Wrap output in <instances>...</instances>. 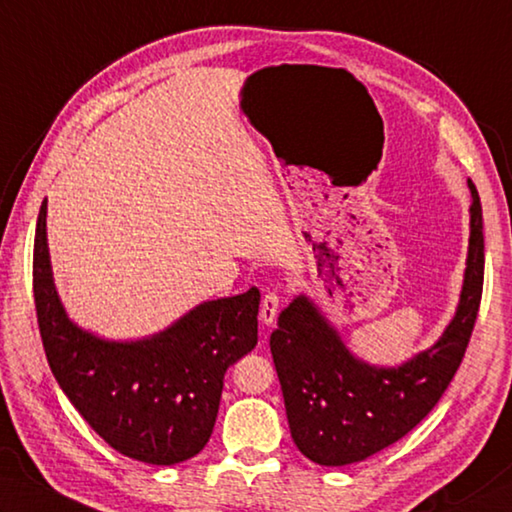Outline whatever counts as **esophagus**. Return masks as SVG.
<instances>
[{"instance_id": "esophagus-1", "label": "esophagus", "mask_w": 512, "mask_h": 512, "mask_svg": "<svg viewBox=\"0 0 512 512\" xmlns=\"http://www.w3.org/2000/svg\"><path fill=\"white\" fill-rule=\"evenodd\" d=\"M279 306H282V295H279L277 290H268L262 299V310H259V319H262V324L270 326L275 322Z\"/></svg>"}]
</instances>
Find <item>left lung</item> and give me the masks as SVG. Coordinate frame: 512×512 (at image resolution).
<instances>
[{
  "label": "left lung",
  "mask_w": 512,
  "mask_h": 512,
  "mask_svg": "<svg viewBox=\"0 0 512 512\" xmlns=\"http://www.w3.org/2000/svg\"><path fill=\"white\" fill-rule=\"evenodd\" d=\"M470 239L457 313L424 353L379 368L355 357L306 295L295 297L270 335L290 435L322 466H346L379 453L410 433L435 408L462 364L484 288V219L468 179Z\"/></svg>",
  "instance_id": "8db88e82"
}]
</instances>
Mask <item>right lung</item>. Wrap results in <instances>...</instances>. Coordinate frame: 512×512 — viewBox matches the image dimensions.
<instances>
[{"label":"right lung","mask_w":512,"mask_h":512,"mask_svg":"<svg viewBox=\"0 0 512 512\" xmlns=\"http://www.w3.org/2000/svg\"><path fill=\"white\" fill-rule=\"evenodd\" d=\"M37 324L48 366L90 428L126 457L173 466L213 433L224 375L257 346L259 290L204 302L137 342H108L70 322L50 270L46 199L33 255Z\"/></svg>","instance_id":"add662e5"}]
</instances>
